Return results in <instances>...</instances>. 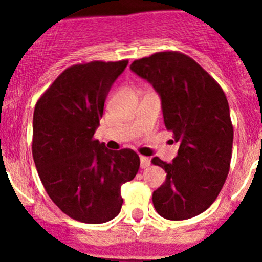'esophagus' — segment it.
Segmentation results:
<instances>
[{
  "label": "esophagus",
  "instance_id": "34e87169",
  "mask_svg": "<svg viewBox=\"0 0 262 262\" xmlns=\"http://www.w3.org/2000/svg\"><path fill=\"white\" fill-rule=\"evenodd\" d=\"M139 160H141V167L142 168H147L148 166L150 165V160L148 157H144V156H141V158H139Z\"/></svg>",
  "mask_w": 262,
  "mask_h": 262
}]
</instances>
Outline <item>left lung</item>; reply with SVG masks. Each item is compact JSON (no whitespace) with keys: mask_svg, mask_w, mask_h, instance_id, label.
<instances>
[{"mask_svg":"<svg viewBox=\"0 0 262 262\" xmlns=\"http://www.w3.org/2000/svg\"><path fill=\"white\" fill-rule=\"evenodd\" d=\"M130 70L149 82L161 97L167 130L180 144L172 162L152 160L166 171L153 191L161 216L184 221L207 210L229 171L233 126L227 97L212 76L179 52H160L134 60Z\"/></svg>","mask_w":262,"mask_h":262,"instance_id":"left-lung-1","label":"left lung"}]
</instances>
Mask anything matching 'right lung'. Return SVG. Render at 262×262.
I'll use <instances>...</instances> for the list:
<instances>
[{"label": "right lung", "mask_w": 262, "mask_h": 262, "mask_svg": "<svg viewBox=\"0 0 262 262\" xmlns=\"http://www.w3.org/2000/svg\"><path fill=\"white\" fill-rule=\"evenodd\" d=\"M128 60L75 64L63 71L34 110L33 157L55 205L76 221L105 223L120 213L121 185L139 170L138 155L94 139L107 94Z\"/></svg>", "instance_id": "obj_1"}]
</instances>
